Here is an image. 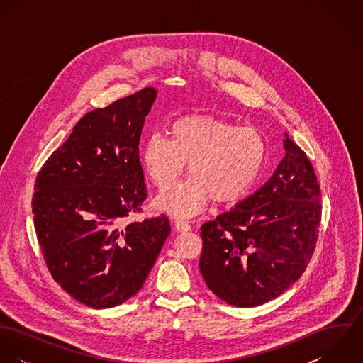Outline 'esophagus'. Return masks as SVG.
<instances>
[{
  "instance_id": "obj_1",
  "label": "esophagus",
  "mask_w": 363,
  "mask_h": 363,
  "mask_svg": "<svg viewBox=\"0 0 363 363\" xmlns=\"http://www.w3.org/2000/svg\"><path fill=\"white\" fill-rule=\"evenodd\" d=\"M174 228L177 232H189L191 229L190 223L187 220H183V219H176L174 220Z\"/></svg>"
}]
</instances>
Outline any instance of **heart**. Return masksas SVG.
<instances>
[{"label":"heart","instance_id":"b5f03b06","mask_svg":"<svg viewBox=\"0 0 363 363\" xmlns=\"http://www.w3.org/2000/svg\"><path fill=\"white\" fill-rule=\"evenodd\" d=\"M169 140L148 137L141 160L160 191L173 187L189 163L191 177L156 200L162 211L177 216L200 212L209 199L215 203L240 199L257 180L267 156V143L257 128L238 127L209 114L179 117L169 125Z\"/></svg>","mask_w":363,"mask_h":363}]
</instances>
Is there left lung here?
<instances>
[{"instance_id":"1","label":"left lung","mask_w":363,"mask_h":363,"mask_svg":"<svg viewBox=\"0 0 363 363\" xmlns=\"http://www.w3.org/2000/svg\"><path fill=\"white\" fill-rule=\"evenodd\" d=\"M285 156L255 194L201 226L200 271L208 288L236 308L286 291L315 249L321 191L305 151L288 135Z\"/></svg>"}]
</instances>
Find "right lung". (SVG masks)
<instances>
[{"instance_id":"add662e5","label":"right lung","mask_w":363,"mask_h":363,"mask_svg":"<svg viewBox=\"0 0 363 363\" xmlns=\"http://www.w3.org/2000/svg\"><path fill=\"white\" fill-rule=\"evenodd\" d=\"M144 88L78 120L39 170L32 212L52 279L108 309L137 295L170 233L166 215L130 222L147 200L140 138L155 102Z\"/></svg>"}]
</instances>
